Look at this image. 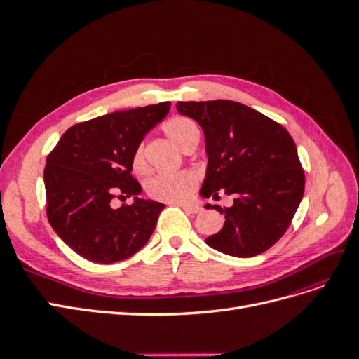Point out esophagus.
Segmentation results:
<instances>
[{"label": "esophagus", "instance_id": "obj_1", "mask_svg": "<svg viewBox=\"0 0 359 359\" xmlns=\"http://www.w3.org/2000/svg\"><path fill=\"white\" fill-rule=\"evenodd\" d=\"M180 206L181 208L186 211V212H189V214H198V212H201L202 211V208L199 205H189V203H180Z\"/></svg>", "mask_w": 359, "mask_h": 359}]
</instances>
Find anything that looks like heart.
Masks as SVG:
<instances>
[{"label":"heart","instance_id":"heart-1","mask_svg":"<svg viewBox=\"0 0 359 359\" xmlns=\"http://www.w3.org/2000/svg\"><path fill=\"white\" fill-rule=\"evenodd\" d=\"M163 130L178 148H184L190 140L201 136V130L193 119L187 116H173L165 123ZM133 170L144 173L147 160L144 147L139 145L132 157ZM198 180L191 172H161L147 182V191L153 199L163 202H184L196 190Z\"/></svg>","mask_w":359,"mask_h":359}]
</instances>
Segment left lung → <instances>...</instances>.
<instances>
[{"mask_svg":"<svg viewBox=\"0 0 359 359\" xmlns=\"http://www.w3.org/2000/svg\"><path fill=\"white\" fill-rule=\"evenodd\" d=\"M177 109L205 135L208 166L201 196H233L229 208L214 205L226 222L205 243L235 257L266 252L285 235L304 196L306 177L287 130L231 100L178 102Z\"/></svg>","mask_w":359,"mask_h":359,"instance_id":"8db88e82","label":"left lung"}]
</instances>
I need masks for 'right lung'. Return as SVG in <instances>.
<instances>
[{
	"instance_id": "1",
	"label": "right lung",
	"mask_w": 359,
	"mask_h": 359,
	"mask_svg": "<svg viewBox=\"0 0 359 359\" xmlns=\"http://www.w3.org/2000/svg\"><path fill=\"white\" fill-rule=\"evenodd\" d=\"M170 102L119 111L74 124L50 151L45 168L46 214L52 229L73 252L95 264L133 256L153 235L165 205L140 199L132 157ZM116 194L134 196L114 209Z\"/></svg>"
}]
</instances>
